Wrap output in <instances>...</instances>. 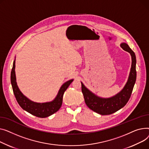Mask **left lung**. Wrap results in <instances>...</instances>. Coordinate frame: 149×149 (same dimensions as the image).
I'll use <instances>...</instances> for the list:
<instances>
[{
	"mask_svg": "<svg viewBox=\"0 0 149 149\" xmlns=\"http://www.w3.org/2000/svg\"><path fill=\"white\" fill-rule=\"evenodd\" d=\"M120 46L130 54L132 58V65L127 81L123 88L118 93L109 98L100 97L89 90L81 82L82 92L87 107L100 115H109L124 107L130 97L135 84L136 78L135 54L126 42H121Z\"/></svg>",
	"mask_w": 149,
	"mask_h": 149,
	"instance_id": "8db88e82",
	"label": "left lung"
}]
</instances>
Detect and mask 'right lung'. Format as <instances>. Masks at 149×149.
Instances as JSON below:
<instances>
[{"mask_svg": "<svg viewBox=\"0 0 149 149\" xmlns=\"http://www.w3.org/2000/svg\"><path fill=\"white\" fill-rule=\"evenodd\" d=\"M15 59L13 62V68L11 73V82L13 92L16 100L23 109L31 113L32 115L40 118L47 117L57 112L62 105L63 95L68 86L73 81L69 80L61 86L55 98L51 102L45 103L35 102L29 99L20 91L16 82L15 72Z\"/></svg>", "mask_w": 149, "mask_h": 149, "instance_id": "1", "label": "right lung"}]
</instances>
